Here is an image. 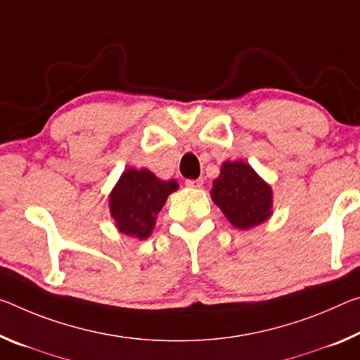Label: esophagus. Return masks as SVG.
I'll return each mask as SVG.
<instances>
[{"instance_id":"esophagus-1","label":"esophagus","mask_w":360,"mask_h":360,"mask_svg":"<svg viewBox=\"0 0 360 360\" xmlns=\"http://www.w3.org/2000/svg\"><path fill=\"white\" fill-rule=\"evenodd\" d=\"M203 184V179H187L186 181V186L187 187H192V189H197V187H202Z\"/></svg>"}]
</instances>
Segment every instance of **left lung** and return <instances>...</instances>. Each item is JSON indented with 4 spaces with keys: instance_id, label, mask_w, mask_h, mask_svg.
I'll use <instances>...</instances> for the list:
<instances>
[{
    "instance_id": "obj_1",
    "label": "left lung",
    "mask_w": 360,
    "mask_h": 360,
    "mask_svg": "<svg viewBox=\"0 0 360 360\" xmlns=\"http://www.w3.org/2000/svg\"><path fill=\"white\" fill-rule=\"evenodd\" d=\"M211 198L232 226L250 229L271 216V187L243 162H224L213 182Z\"/></svg>"
}]
</instances>
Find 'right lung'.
<instances>
[{
	"label": "right lung",
	"instance_id": "right-lung-1",
	"mask_svg": "<svg viewBox=\"0 0 360 360\" xmlns=\"http://www.w3.org/2000/svg\"><path fill=\"white\" fill-rule=\"evenodd\" d=\"M176 189L178 182L158 179L149 169L124 171L110 195V213L118 231L141 240L149 237L157 213Z\"/></svg>",
	"mask_w": 360,
	"mask_h": 360
}]
</instances>
